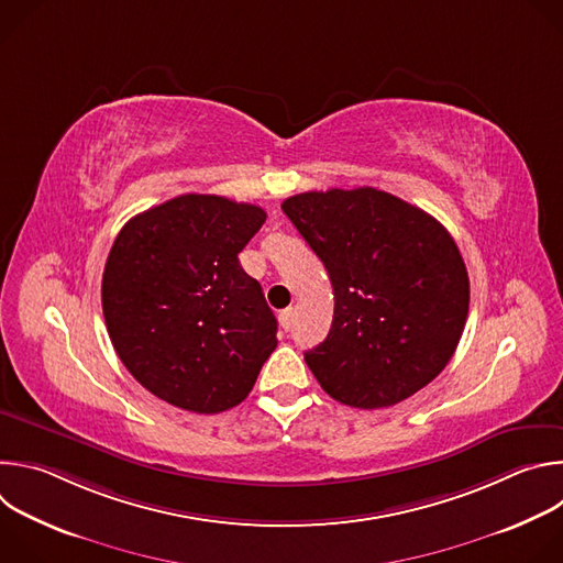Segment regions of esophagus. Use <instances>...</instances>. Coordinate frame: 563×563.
Returning a JSON list of instances; mask_svg holds the SVG:
<instances>
[{
  "mask_svg": "<svg viewBox=\"0 0 563 563\" xmlns=\"http://www.w3.org/2000/svg\"><path fill=\"white\" fill-rule=\"evenodd\" d=\"M278 323H280V328H283L285 332L291 330V323H294V309H291V307H287V309H283V311L278 313Z\"/></svg>",
  "mask_w": 563,
  "mask_h": 563,
  "instance_id": "1",
  "label": "esophagus"
}]
</instances>
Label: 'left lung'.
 Wrapping results in <instances>:
<instances>
[{"label":"left lung","instance_id":"1","mask_svg":"<svg viewBox=\"0 0 563 563\" xmlns=\"http://www.w3.org/2000/svg\"><path fill=\"white\" fill-rule=\"evenodd\" d=\"M334 287L328 339L305 363L332 398L389 408L434 380L467 318L470 280L448 229L374 187L307 191L283 202Z\"/></svg>","mask_w":563,"mask_h":563}]
</instances>
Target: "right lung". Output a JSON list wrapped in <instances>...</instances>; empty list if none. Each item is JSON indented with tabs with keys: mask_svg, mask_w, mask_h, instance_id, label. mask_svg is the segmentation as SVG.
<instances>
[{
	"mask_svg": "<svg viewBox=\"0 0 563 563\" xmlns=\"http://www.w3.org/2000/svg\"><path fill=\"white\" fill-rule=\"evenodd\" d=\"M267 213L185 194L131 218L102 276L111 343L133 378L196 415L243 404L276 350L278 323L238 254Z\"/></svg>",
	"mask_w": 563,
	"mask_h": 563,
	"instance_id": "1",
	"label": "right lung"
}]
</instances>
